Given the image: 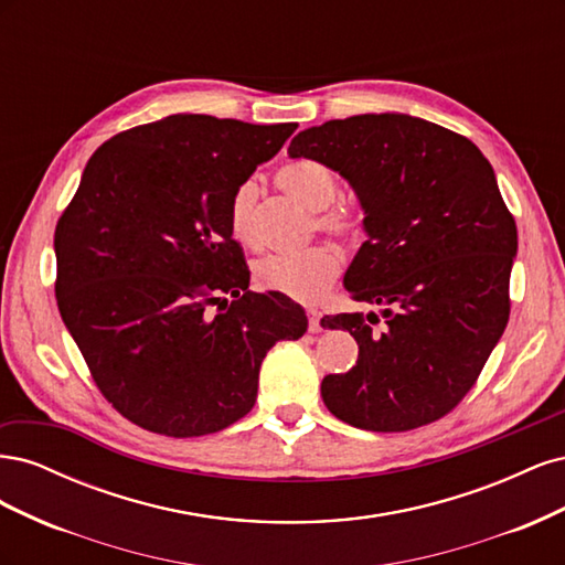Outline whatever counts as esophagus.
<instances>
[{
  "instance_id": "1",
  "label": "esophagus",
  "mask_w": 565,
  "mask_h": 565,
  "mask_svg": "<svg viewBox=\"0 0 565 565\" xmlns=\"http://www.w3.org/2000/svg\"><path fill=\"white\" fill-rule=\"evenodd\" d=\"M306 316H309V332L318 334L322 328H320V313L318 309H306Z\"/></svg>"
}]
</instances>
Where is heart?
I'll list each match as a JSON object with an SVG mask.
<instances>
[{
    "label": "heart",
    "instance_id": "obj_1",
    "mask_svg": "<svg viewBox=\"0 0 565 565\" xmlns=\"http://www.w3.org/2000/svg\"><path fill=\"white\" fill-rule=\"evenodd\" d=\"M282 193L316 214V226L344 241L363 231V214L349 204H334L339 181L328 167L313 160H292L276 172ZM259 188L249 179L228 200V228L235 241L252 243V218ZM339 273V254L330 245H316L297 254H270L254 266V278L268 292L297 301H316Z\"/></svg>",
    "mask_w": 565,
    "mask_h": 565
}]
</instances>
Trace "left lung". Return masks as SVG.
Here are the masks:
<instances>
[{"mask_svg":"<svg viewBox=\"0 0 565 565\" xmlns=\"http://www.w3.org/2000/svg\"><path fill=\"white\" fill-rule=\"evenodd\" d=\"M289 158L347 179L367 241L347 292L377 313L320 320L358 341L347 374L320 384L330 413L365 431H407L467 396L509 320L519 249L490 162L469 139L422 117L367 113L299 131Z\"/></svg>","mask_w":565,"mask_h":565,"instance_id":"obj_1","label":"left lung"}]
</instances>
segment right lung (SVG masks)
Listing matches in <instances>:
<instances>
[{
  "mask_svg": "<svg viewBox=\"0 0 565 565\" xmlns=\"http://www.w3.org/2000/svg\"><path fill=\"white\" fill-rule=\"evenodd\" d=\"M295 129L188 113L127 129L58 218L61 318L100 393L148 431L226 429L254 407L270 347L309 328L289 297L252 292L228 228L231 193Z\"/></svg>",
  "mask_w": 565,
  "mask_h": 565,
  "instance_id": "add662e5",
  "label": "right lung"
}]
</instances>
